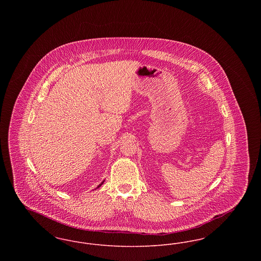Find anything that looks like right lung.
Segmentation results:
<instances>
[{
    "label": "right lung",
    "mask_w": 261,
    "mask_h": 261,
    "mask_svg": "<svg viewBox=\"0 0 261 261\" xmlns=\"http://www.w3.org/2000/svg\"><path fill=\"white\" fill-rule=\"evenodd\" d=\"M101 184H103V182H101L100 184H99V186L97 187V188H99V187L101 186Z\"/></svg>",
    "instance_id": "add662e5"
}]
</instances>
